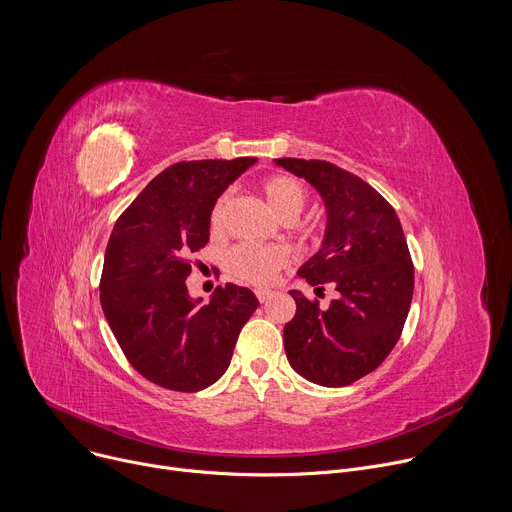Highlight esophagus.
Instances as JSON below:
<instances>
[{
	"label": "esophagus",
	"instance_id": "1",
	"mask_svg": "<svg viewBox=\"0 0 512 512\" xmlns=\"http://www.w3.org/2000/svg\"><path fill=\"white\" fill-rule=\"evenodd\" d=\"M255 296H257V300H259L261 304H265L267 300H271L273 291H271V289H255Z\"/></svg>",
	"mask_w": 512,
	"mask_h": 512
}]
</instances>
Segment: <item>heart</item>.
Instances as JSON below:
<instances>
[{
	"label": "heart",
	"instance_id": "1",
	"mask_svg": "<svg viewBox=\"0 0 512 512\" xmlns=\"http://www.w3.org/2000/svg\"><path fill=\"white\" fill-rule=\"evenodd\" d=\"M261 190L271 204V208L283 218V221H296L308 202V192L304 184L291 176H271L263 180ZM231 202V192L218 196L212 206L210 225L212 229H221ZM227 269L233 277L251 283L267 285L277 273L287 267L289 251L283 245H257V243H237L225 255Z\"/></svg>",
	"mask_w": 512,
	"mask_h": 512
}]
</instances>
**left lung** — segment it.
<instances>
[{
    "label": "left lung",
    "instance_id": "left-lung-1",
    "mask_svg": "<svg viewBox=\"0 0 512 512\" xmlns=\"http://www.w3.org/2000/svg\"><path fill=\"white\" fill-rule=\"evenodd\" d=\"M275 164L310 182L328 212L322 247L298 275L338 291L328 310L289 291L296 316L283 328L285 354L304 379L346 387L373 373L401 336L415 281L407 241L393 206L358 176L324 160Z\"/></svg>",
    "mask_w": 512,
    "mask_h": 512
}]
</instances>
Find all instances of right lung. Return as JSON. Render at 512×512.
Listing matches in <instances>:
<instances>
[{
  "label": "right lung",
  "mask_w": 512,
  "mask_h": 512,
  "mask_svg": "<svg viewBox=\"0 0 512 512\" xmlns=\"http://www.w3.org/2000/svg\"><path fill=\"white\" fill-rule=\"evenodd\" d=\"M257 158L178 162L117 218L107 243L101 306L131 367L180 393L225 375L241 328L259 306L249 287L218 285L208 304L188 296L190 257L208 243L216 198Z\"/></svg>",
  "instance_id": "obj_1"
}]
</instances>
